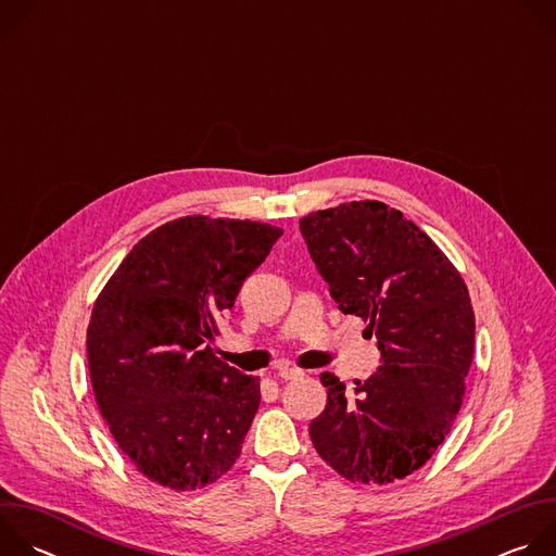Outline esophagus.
I'll return each instance as SVG.
<instances>
[{
	"mask_svg": "<svg viewBox=\"0 0 556 556\" xmlns=\"http://www.w3.org/2000/svg\"><path fill=\"white\" fill-rule=\"evenodd\" d=\"M299 376H303V371L296 369V367H281V369L277 371V378H281V380H294V378H299Z\"/></svg>",
	"mask_w": 556,
	"mask_h": 556,
	"instance_id": "obj_1",
	"label": "esophagus"
}]
</instances>
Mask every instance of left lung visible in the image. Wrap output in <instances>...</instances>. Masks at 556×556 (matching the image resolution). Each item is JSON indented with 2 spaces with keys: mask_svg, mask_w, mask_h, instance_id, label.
Returning <instances> with one entry per match:
<instances>
[{
  "mask_svg": "<svg viewBox=\"0 0 556 556\" xmlns=\"http://www.w3.org/2000/svg\"><path fill=\"white\" fill-rule=\"evenodd\" d=\"M316 270L343 314L367 324L380 367L354 391L324 374L328 405L312 444L339 475L389 484L418 470L444 442L475 345L462 275L412 219L382 202H350L299 222Z\"/></svg>",
  "mask_w": 556,
  "mask_h": 556,
  "instance_id": "1",
  "label": "left lung"
}]
</instances>
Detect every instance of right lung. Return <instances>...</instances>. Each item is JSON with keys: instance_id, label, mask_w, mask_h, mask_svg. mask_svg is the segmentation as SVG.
<instances>
[{"instance_id": "right-lung-1", "label": "right lung", "mask_w": 556, "mask_h": 556, "mask_svg": "<svg viewBox=\"0 0 556 556\" xmlns=\"http://www.w3.org/2000/svg\"><path fill=\"white\" fill-rule=\"evenodd\" d=\"M281 235L264 222L187 215L142 237L101 290L90 378L116 444L147 480L193 491L240 457L260 378L222 363L211 343Z\"/></svg>"}]
</instances>
